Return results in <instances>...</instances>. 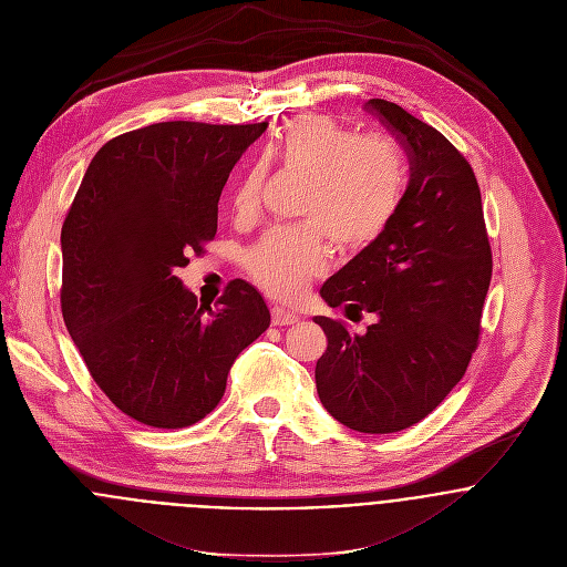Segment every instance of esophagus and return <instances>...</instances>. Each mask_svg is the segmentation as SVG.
I'll list each match as a JSON object with an SVG mask.
<instances>
[{
  "label": "esophagus",
  "mask_w": 567,
  "mask_h": 567,
  "mask_svg": "<svg viewBox=\"0 0 567 567\" xmlns=\"http://www.w3.org/2000/svg\"><path fill=\"white\" fill-rule=\"evenodd\" d=\"M297 321H299V317L295 312H290V310L281 308V306L272 308V323L275 326H290V323H297Z\"/></svg>",
  "instance_id": "esophagus-1"
}]
</instances>
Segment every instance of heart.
<instances>
[{"label": "heart", "mask_w": 567, "mask_h": 567, "mask_svg": "<svg viewBox=\"0 0 567 567\" xmlns=\"http://www.w3.org/2000/svg\"><path fill=\"white\" fill-rule=\"evenodd\" d=\"M268 158L306 176L301 214L310 220L268 230L248 250L246 268L266 292L295 299L328 268L323 233L342 250L367 248L386 233L402 200L404 161L393 143L355 136L321 113L290 121ZM264 178V163L248 167L235 192L239 214L257 209Z\"/></svg>", "instance_id": "obj_1"}]
</instances>
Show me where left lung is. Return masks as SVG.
<instances>
[{"instance_id":"left-lung-1","label":"left lung","mask_w":567,"mask_h":567,"mask_svg":"<svg viewBox=\"0 0 567 567\" xmlns=\"http://www.w3.org/2000/svg\"><path fill=\"white\" fill-rule=\"evenodd\" d=\"M409 156V185L386 233L319 290L330 308L373 312L364 334L315 317L328 349L315 382L323 409L362 433H393L426 417L478 347L492 281L481 187L467 158L400 104H364Z\"/></svg>"}]
</instances>
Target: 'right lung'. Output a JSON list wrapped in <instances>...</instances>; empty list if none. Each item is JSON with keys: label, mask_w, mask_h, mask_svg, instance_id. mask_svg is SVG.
Wrapping results in <instances>:
<instances>
[{"label": "right lung", "mask_w": 567, "mask_h": 567, "mask_svg": "<svg viewBox=\"0 0 567 567\" xmlns=\"http://www.w3.org/2000/svg\"><path fill=\"white\" fill-rule=\"evenodd\" d=\"M266 127L172 121L121 134L97 150L69 207L66 330L102 393L143 424L203 420L270 326L248 281H230L212 310L176 277L214 239L223 185Z\"/></svg>", "instance_id": "1"}]
</instances>
